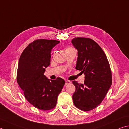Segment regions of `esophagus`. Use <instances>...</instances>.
<instances>
[{"instance_id":"obj_1","label":"esophagus","mask_w":129,"mask_h":129,"mask_svg":"<svg viewBox=\"0 0 129 129\" xmlns=\"http://www.w3.org/2000/svg\"><path fill=\"white\" fill-rule=\"evenodd\" d=\"M70 83H71V81H65V85H68V84H70Z\"/></svg>"}]
</instances>
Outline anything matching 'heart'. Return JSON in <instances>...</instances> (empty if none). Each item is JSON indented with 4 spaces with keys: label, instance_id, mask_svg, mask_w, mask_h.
Returning <instances> with one entry per match:
<instances>
[{
    "label": "heart",
    "instance_id": "obj_1",
    "mask_svg": "<svg viewBox=\"0 0 129 129\" xmlns=\"http://www.w3.org/2000/svg\"><path fill=\"white\" fill-rule=\"evenodd\" d=\"M72 50H74V49L73 48L71 47H68L66 48L65 51V52H69V51H71Z\"/></svg>",
    "mask_w": 129,
    "mask_h": 129
}]
</instances>
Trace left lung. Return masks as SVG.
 Returning a JSON list of instances; mask_svg holds the SVG:
<instances>
[{
  "label": "left lung",
  "mask_w": 129,
  "mask_h": 129,
  "mask_svg": "<svg viewBox=\"0 0 129 129\" xmlns=\"http://www.w3.org/2000/svg\"><path fill=\"white\" fill-rule=\"evenodd\" d=\"M78 51L76 69L84 73V83L73 81L76 91L73 95L75 106L83 111L97 107L112 85V72L104 51L96 42L84 37L72 39Z\"/></svg>",
  "instance_id": "8db88e82"
}]
</instances>
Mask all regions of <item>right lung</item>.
I'll use <instances>...</instances> for the list:
<instances>
[{"instance_id":"right-lung-1","label":"right lung","mask_w":129,"mask_h":129,"mask_svg":"<svg viewBox=\"0 0 129 129\" xmlns=\"http://www.w3.org/2000/svg\"><path fill=\"white\" fill-rule=\"evenodd\" d=\"M60 41L39 39L30 43L23 51L18 61L17 81L26 99L42 111L55 108L57 97L65 85L58 77L50 80L44 75L50 65L52 49Z\"/></svg>"}]
</instances>
